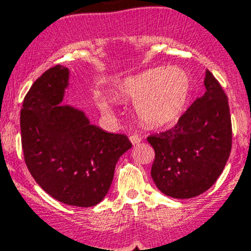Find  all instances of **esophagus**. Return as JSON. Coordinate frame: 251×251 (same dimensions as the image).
<instances>
[{
    "instance_id": "obj_1",
    "label": "esophagus",
    "mask_w": 251,
    "mask_h": 251,
    "mask_svg": "<svg viewBox=\"0 0 251 251\" xmlns=\"http://www.w3.org/2000/svg\"><path fill=\"white\" fill-rule=\"evenodd\" d=\"M129 142L132 143V145H138V144L142 142V138H140L138 134H133L129 137Z\"/></svg>"
}]
</instances>
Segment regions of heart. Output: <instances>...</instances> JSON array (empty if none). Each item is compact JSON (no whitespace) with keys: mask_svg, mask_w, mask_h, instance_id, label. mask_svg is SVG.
I'll return each instance as SVG.
<instances>
[{"mask_svg":"<svg viewBox=\"0 0 251 251\" xmlns=\"http://www.w3.org/2000/svg\"><path fill=\"white\" fill-rule=\"evenodd\" d=\"M191 80L180 68L157 67L123 80L117 99L135 103L143 125L158 128L177 119L188 102Z\"/></svg>","mask_w":251,"mask_h":251,"instance_id":"obj_1","label":"heart"}]
</instances>
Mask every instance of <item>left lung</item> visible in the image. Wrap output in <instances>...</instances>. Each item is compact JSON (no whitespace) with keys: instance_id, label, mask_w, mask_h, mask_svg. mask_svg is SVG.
<instances>
[{"instance_id":"left-lung-1","label":"left lung","mask_w":251,"mask_h":251,"mask_svg":"<svg viewBox=\"0 0 251 251\" xmlns=\"http://www.w3.org/2000/svg\"><path fill=\"white\" fill-rule=\"evenodd\" d=\"M204 86L203 96L174 128L148 137L155 153L151 177L170 197L186 200L205 192L221 176L231 151L227 98L208 70Z\"/></svg>"}]
</instances>
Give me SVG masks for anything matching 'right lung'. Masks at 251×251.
<instances>
[{
	"label": "right lung",
	"mask_w": 251,
	"mask_h": 251,
	"mask_svg": "<svg viewBox=\"0 0 251 251\" xmlns=\"http://www.w3.org/2000/svg\"><path fill=\"white\" fill-rule=\"evenodd\" d=\"M70 70L57 65L33 83L20 117L25 162L48 195L88 208L107 195L119 158L132 144L92 125L85 112L61 105Z\"/></svg>",
	"instance_id": "right-lung-1"
}]
</instances>
